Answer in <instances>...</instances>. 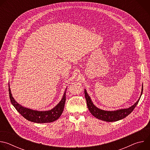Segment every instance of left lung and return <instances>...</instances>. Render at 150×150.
<instances>
[{"instance_id":"1","label":"left lung","mask_w":150,"mask_h":150,"mask_svg":"<svg viewBox=\"0 0 150 150\" xmlns=\"http://www.w3.org/2000/svg\"><path fill=\"white\" fill-rule=\"evenodd\" d=\"M142 91H143V85H142L141 94L139 98L134 105L130 107V108L127 109H122L114 110V111H106V110H101L97 108L92 102L90 98V97L88 96L85 89L84 90V94H85V99H86V101H87V104L88 110L90 112V113L92 114V115H93L94 117H96V118L100 120L105 121V122H112L117 121L126 117L134 110V109L135 108V107L137 106V105L138 104L139 101V99L142 94Z\"/></svg>"}]
</instances>
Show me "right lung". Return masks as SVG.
Listing matches in <instances>:
<instances>
[{"instance_id": "right-lung-1", "label": "right lung", "mask_w": 150, "mask_h": 150, "mask_svg": "<svg viewBox=\"0 0 150 150\" xmlns=\"http://www.w3.org/2000/svg\"><path fill=\"white\" fill-rule=\"evenodd\" d=\"M67 89V88H66L60 101L53 109L47 111H37L24 108V107L18 103L12 96L9 83V94L10 100L12 105L14 106V108L27 120L38 123L52 122L57 120L60 117L63 111L64 107H65Z\"/></svg>"}]
</instances>
